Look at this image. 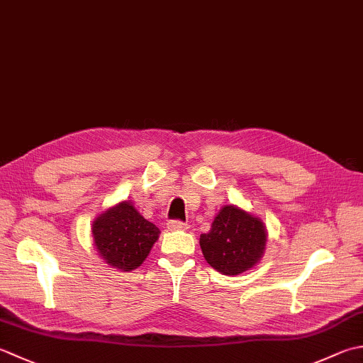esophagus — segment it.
I'll list each match as a JSON object with an SVG mask.
<instances>
[{
    "label": "esophagus",
    "mask_w": 363,
    "mask_h": 363,
    "mask_svg": "<svg viewBox=\"0 0 363 363\" xmlns=\"http://www.w3.org/2000/svg\"><path fill=\"white\" fill-rule=\"evenodd\" d=\"M168 228L173 230V231H184V230H187L189 226H187V223L181 222V220H169Z\"/></svg>",
    "instance_id": "obj_1"
}]
</instances>
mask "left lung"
Listing matches in <instances>:
<instances>
[{"mask_svg": "<svg viewBox=\"0 0 363 363\" xmlns=\"http://www.w3.org/2000/svg\"><path fill=\"white\" fill-rule=\"evenodd\" d=\"M267 231L262 220L238 206H223L201 234L204 259L223 275H239L258 264L266 250Z\"/></svg>", "mask_w": 363, "mask_h": 363, "instance_id": "obj_1", "label": "left lung"}]
</instances>
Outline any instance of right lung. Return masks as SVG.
Segmentation results:
<instances>
[{"instance_id": "obj_1", "label": "right lung", "mask_w": 363, "mask_h": 363, "mask_svg": "<svg viewBox=\"0 0 363 363\" xmlns=\"http://www.w3.org/2000/svg\"><path fill=\"white\" fill-rule=\"evenodd\" d=\"M97 253L123 272L140 267L157 242L160 230L140 214L130 201H121L92 222Z\"/></svg>"}]
</instances>
